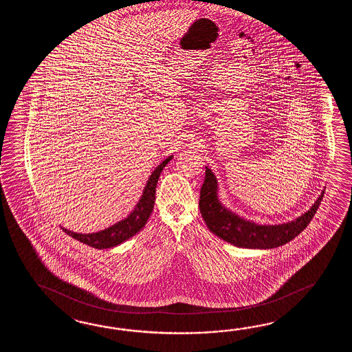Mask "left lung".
<instances>
[{
    "mask_svg": "<svg viewBox=\"0 0 352 352\" xmlns=\"http://www.w3.org/2000/svg\"><path fill=\"white\" fill-rule=\"evenodd\" d=\"M323 192L312 208L296 220L279 225H259L226 209L217 196V179L206 167L200 190V212L210 232L232 245L249 249H272L294 239L311 223L321 204Z\"/></svg>",
    "mask_w": 352,
    "mask_h": 352,
    "instance_id": "obj_1",
    "label": "left lung"
}]
</instances>
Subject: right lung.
Segmentation results:
<instances>
[{
  "label": "right lung",
  "instance_id": "obj_1",
  "mask_svg": "<svg viewBox=\"0 0 352 352\" xmlns=\"http://www.w3.org/2000/svg\"><path fill=\"white\" fill-rule=\"evenodd\" d=\"M173 156H170V157L166 158L165 161H162L155 168V171L152 173L146 186H144L140 201L135 205V210L126 219L120 220L104 230L91 232V234L70 232L65 228H63V230L67 232V235L73 236L74 239L79 240L89 247L97 248V249L117 247L129 238H132L140 230H142L143 226L147 223L151 212L153 210V205H155V194H156V186H157L160 175L165 168V166L173 160Z\"/></svg>",
  "mask_w": 352,
  "mask_h": 352
}]
</instances>
